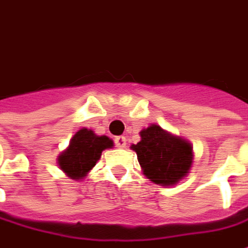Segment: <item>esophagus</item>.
Wrapping results in <instances>:
<instances>
[{"label": "esophagus", "instance_id": "34e87169", "mask_svg": "<svg viewBox=\"0 0 248 248\" xmlns=\"http://www.w3.org/2000/svg\"><path fill=\"white\" fill-rule=\"evenodd\" d=\"M114 143H115V146H117V147H119V149H124V147H126V137H124V135L115 137Z\"/></svg>", "mask_w": 248, "mask_h": 248}]
</instances>
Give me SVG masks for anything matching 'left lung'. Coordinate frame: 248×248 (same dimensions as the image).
<instances>
[{
  "instance_id": "left-lung-1",
  "label": "left lung",
  "mask_w": 248,
  "mask_h": 248,
  "mask_svg": "<svg viewBox=\"0 0 248 248\" xmlns=\"http://www.w3.org/2000/svg\"><path fill=\"white\" fill-rule=\"evenodd\" d=\"M145 175L156 185L171 186L186 175L192 163L191 145L151 124L140 131V140L131 146Z\"/></svg>"
}]
</instances>
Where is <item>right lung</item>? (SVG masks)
<instances>
[{
	"label": "right lung",
	"instance_id": "obj_1",
	"mask_svg": "<svg viewBox=\"0 0 248 248\" xmlns=\"http://www.w3.org/2000/svg\"><path fill=\"white\" fill-rule=\"evenodd\" d=\"M111 146L113 140L108 137H97L92 130L81 129L71 138L67 150L60 155L58 163L69 177L82 179L95 166L102 151Z\"/></svg>",
	"mask_w": 248,
	"mask_h": 248
}]
</instances>
